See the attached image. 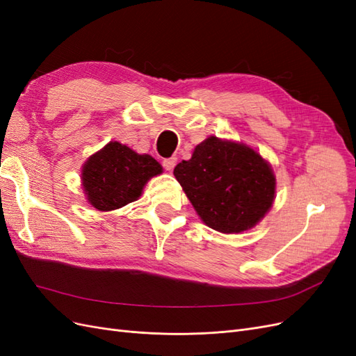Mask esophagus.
I'll return each instance as SVG.
<instances>
[{"label":"esophagus","instance_id":"1","mask_svg":"<svg viewBox=\"0 0 356 356\" xmlns=\"http://www.w3.org/2000/svg\"><path fill=\"white\" fill-rule=\"evenodd\" d=\"M161 165H163V168L166 170H172L175 168L177 165V157H169V159H165L163 161H161Z\"/></svg>","mask_w":356,"mask_h":356}]
</instances>
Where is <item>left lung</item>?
<instances>
[{
	"mask_svg": "<svg viewBox=\"0 0 356 356\" xmlns=\"http://www.w3.org/2000/svg\"><path fill=\"white\" fill-rule=\"evenodd\" d=\"M174 175L208 227L221 233L252 229L272 208L276 178L251 147L209 136Z\"/></svg>",
	"mask_w": 356,
	"mask_h": 356,
	"instance_id": "8db88e82",
	"label": "left lung"
}]
</instances>
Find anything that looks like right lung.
I'll list each match as a JSON object with an SVG mask.
<instances>
[{
    "label": "right lung",
    "instance_id": "obj_1",
    "mask_svg": "<svg viewBox=\"0 0 356 356\" xmlns=\"http://www.w3.org/2000/svg\"><path fill=\"white\" fill-rule=\"evenodd\" d=\"M161 166L148 154H138L117 141L90 156L81 170L88 202L98 211H114L135 202L149 178L161 174Z\"/></svg>",
    "mask_w": 356,
    "mask_h": 356
}]
</instances>
